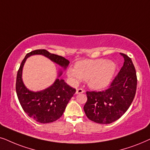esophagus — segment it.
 Wrapping results in <instances>:
<instances>
[{
	"label": "esophagus",
	"instance_id": "34e87169",
	"mask_svg": "<svg viewBox=\"0 0 150 150\" xmlns=\"http://www.w3.org/2000/svg\"><path fill=\"white\" fill-rule=\"evenodd\" d=\"M84 93V91L82 88H78L77 89L76 91V94H81V93Z\"/></svg>",
	"mask_w": 150,
	"mask_h": 150
}]
</instances>
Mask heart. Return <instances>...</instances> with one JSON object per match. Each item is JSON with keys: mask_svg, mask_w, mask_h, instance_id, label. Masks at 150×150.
<instances>
[{"mask_svg": "<svg viewBox=\"0 0 150 150\" xmlns=\"http://www.w3.org/2000/svg\"><path fill=\"white\" fill-rule=\"evenodd\" d=\"M117 70L112 61L105 59H86L76 63L75 68L69 67L67 75L72 84L76 86L86 80L92 89L104 88L110 82Z\"/></svg>", "mask_w": 150, "mask_h": 150, "instance_id": "obj_1", "label": "heart"}]
</instances>
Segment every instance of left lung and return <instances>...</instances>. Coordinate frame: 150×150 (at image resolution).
<instances>
[{
	"mask_svg": "<svg viewBox=\"0 0 150 150\" xmlns=\"http://www.w3.org/2000/svg\"><path fill=\"white\" fill-rule=\"evenodd\" d=\"M124 63L108 88L103 91H87V101L83 106L90 120L100 124L117 121L127 110L137 91V78L130 57L120 53Z\"/></svg>",
	"mask_w": 150,
	"mask_h": 150,
	"instance_id": "1",
	"label": "left lung"
}]
</instances>
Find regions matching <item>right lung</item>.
Returning <instances> with one entry per match:
<instances>
[{
    "mask_svg": "<svg viewBox=\"0 0 150 150\" xmlns=\"http://www.w3.org/2000/svg\"><path fill=\"white\" fill-rule=\"evenodd\" d=\"M34 55H42L66 69L69 61L64 57L53 54L45 49L35 50L27 53L22 62L17 73L16 90L19 102L24 111L31 118L41 123H49L57 120L62 116L66 107L76 92L62 79H59L62 74L59 71L55 82L43 91H29L24 84L22 74L23 69L28 57Z\"/></svg>",
    "mask_w": 150,
    "mask_h": 150,
    "instance_id": "obj_1",
    "label": "right lung"
}]
</instances>
